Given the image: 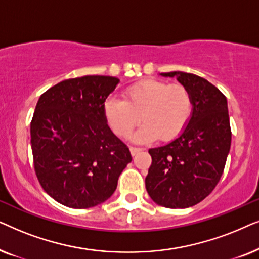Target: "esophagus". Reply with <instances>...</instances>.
I'll return each instance as SVG.
<instances>
[{"mask_svg":"<svg viewBox=\"0 0 259 259\" xmlns=\"http://www.w3.org/2000/svg\"><path fill=\"white\" fill-rule=\"evenodd\" d=\"M130 151H131V154H132L133 157H134V155H137L138 153H140L141 151H144V148H140V147H131Z\"/></svg>","mask_w":259,"mask_h":259,"instance_id":"esophagus-1","label":"esophagus"}]
</instances>
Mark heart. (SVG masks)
Wrapping results in <instances>:
<instances>
[{"label":"heart","instance_id":"1","mask_svg":"<svg viewBox=\"0 0 259 259\" xmlns=\"http://www.w3.org/2000/svg\"><path fill=\"white\" fill-rule=\"evenodd\" d=\"M107 123L120 138H128L141 120L144 123L133 136L136 143H151L160 137L173 139L182 133L192 114V99L183 84L165 81H140L123 92V100L114 97L105 102Z\"/></svg>","mask_w":259,"mask_h":259}]
</instances>
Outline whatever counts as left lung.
Masks as SVG:
<instances>
[{
    "label": "left lung",
    "instance_id": "obj_1",
    "mask_svg": "<svg viewBox=\"0 0 259 259\" xmlns=\"http://www.w3.org/2000/svg\"><path fill=\"white\" fill-rule=\"evenodd\" d=\"M176 77L192 99V114L168 144L151 148L152 165L145 179L155 204L168 208L193 206L205 199L224 171L231 146L225 95L203 77L184 72L160 73Z\"/></svg>",
    "mask_w": 259,
    "mask_h": 259
}]
</instances>
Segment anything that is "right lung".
<instances>
[{
  "label": "right lung",
  "instance_id": "right-lung-1",
  "mask_svg": "<svg viewBox=\"0 0 259 259\" xmlns=\"http://www.w3.org/2000/svg\"><path fill=\"white\" fill-rule=\"evenodd\" d=\"M119 82L113 76L75 77L38 99L30 123L35 173L46 192L65 206L104 203L132 161L104 112L106 99Z\"/></svg>",
  "mask_w": 259,
  "mask_h": 259
}]
</instances>
